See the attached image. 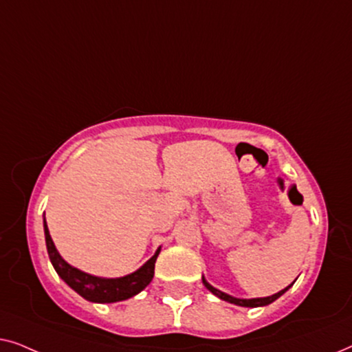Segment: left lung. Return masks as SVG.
I'll return each instance as SVG.
<instances>
[{"label":"left lung","mask_w":352,"mask_h":352,"mask_svg":"<svg viewBox=\"0 0 352 352\" xmlns=\"http://www.w3.org/2000/svg\"><path fill=\"white\" fill-rule=\"evenodd\" d=\"M201 280H204V283H205V287L208 288V290L213 293V295H216L218 298H221V300H224V301H229V302H234V305H237V306H243V307H258V306H266V305H271L272 301H276L278 296L280 295H283V293H285L288 288H290L292 285H288L287 288H283V290H280L278 293H276V295H272V296H267V298H253V300H239V298H234V296H230V295H228V293H223V292H219L218 288H214V287H211L208 282L205 280V278H201Z\"/></svg>","instance_id":"left-lung-1"}]
</instances>
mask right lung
<instances>
[{
    "instance_id": "right-lung-1",
    "label": "right lung",
    "mask_w": 352,
    "mask_h": 352,
    "mask_svg": "<svg viewBox=\"0 0 352 352\" xmlns=\"http://www.w3.org/2000/svg\"><path fill=\"white\" fill-rule=\"evenodd\" d=\"M45 237H46V247L47 254L54 266L56 272L59 274L67 285L74 288V290L85 298V300L93 301V302H117L128 300L134 295H138L139 292H142L148 283H151L153 277V269H155V261L160 248L157 250V253L144 264L141 269H138L136 272L129 274V276L120 277V278H100L89 276L78 271V269L72 267L70 264H67L64 259L60 258V254L57 253V250L52 243V239L47 230L46 221H45Z\"/></svg>"
}]
</instances>
